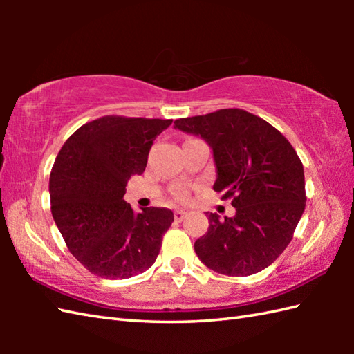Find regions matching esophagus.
I'll return each instance as SVG.
<instances>
[{
  "label": "esophagus",
  "instance_id": "1",
  "mask_svg": "<svg viewBox=\"0 0 354 354\" xmlns=\"http://www.w3.org/2000/svg\"><path fill=\"white\" fill-rule=\"evenodd\" d=\"M173 216H175V221H178V222H181V221L184 219V217L187 216V213L184 212V209H176V212H175V214H173Z\"/></svg>",
  "mask_w": 354,
  "mask_h": 354
}]
</instances>
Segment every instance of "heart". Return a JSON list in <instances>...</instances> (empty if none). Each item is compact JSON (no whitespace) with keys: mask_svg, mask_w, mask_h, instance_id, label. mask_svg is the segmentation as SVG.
I'll list each match as a JSON object with an SVG mask.
<instances>
[{"mask_svg":"<svg viewBox=\"0 0 354 354\" xmlns=\"http://www.w3.org/2000/svg\"><path fill=\"white\" fill-rule=\"evenodd\" d=\"M171 194L176 201L185 202L187 199H189V189H187L185 185H176V187H173Z\"/></svg>","mask_w":354,"mask_h":354,"instance_id":"obj_1","label":"heart"}]
</instances>
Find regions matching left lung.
<instances>
[{
    "instance_id": "obj_1",
    "label": "left lung",
    "mask_w": 354,
    "mask_h": 354,
    "mask_svg": "<svg viewBox=\"0 0 354 354\" xmlns=\"http://www.w3.org/2000/svg\"><path fill=\"white\" fill-rule=\"evenodd\" d=\"M175 127L213 147V189L236 208V216L225 221L208 214V231L194 242L201 261L231 277L272 265L306 208L304 169L295 149L272 124L239 108L178 118Z\"/></svg>"
}]
</instances>
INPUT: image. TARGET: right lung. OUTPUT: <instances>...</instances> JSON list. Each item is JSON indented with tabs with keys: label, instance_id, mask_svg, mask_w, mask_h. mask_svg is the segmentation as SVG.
I'll return each mask as SVG.
<instances>
[{
	"label": "right lung",
	"instance_id": "add662e5",
	"mask_svg": "<svg viewBox=\"0 0 354 354\" xmlns=\"http://www.w3.org/2000/svg\"><path fill=\"white\" fill-rule=\"evenodd\" d=\"M171 120L104 115L80 126L59 150L50 173L51 214L68 251L89 272L123 280L145 272L161 250L173 213H133L123 199L132 175Z\"/></svg>",
	"mask_w": 354,
	"mask_h": 354
}]
</instances>
